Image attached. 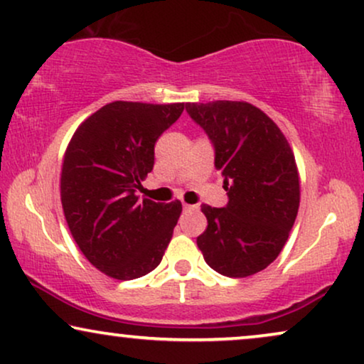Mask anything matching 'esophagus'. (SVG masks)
Listing matches in <instances>:
<instances>
[{"instance_id": "1", "label": "esophagus", "mask_w": 364, "mask_h": 364, "mask_svg": "<svg viewBox=\"0 0 364 364\" xmlns=\"http://www.w3.org/2000/svg\"><path fill=\"white\" fill-rule=\"evenodd\" d=\"M198 205H188V203H183V210L185 211H190V210H196Z\"/></svg>"}]
</instances>
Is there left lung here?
<instances>
[{
	"label": "left lung",
	"instance_id": "8db88e82",
	"mask_svg": "<svg viewBox=\"0 0 364 364\" xmlns=\"http://www.w3.org/2000/svg\"><path fill=\"white\" fill-rule=\"evenodd\" d=\"M208 134L215 168L225 178V208L201 205L208 227L196 238L211 269L248 277L277 259L299 211L296 158L277 124L243 100L186 104Z\"/></svg>",
	"mask_w": 364,
	"mask_h": 364
}]
</instances>
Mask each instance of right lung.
<instances>
[{
  "label": "right lung",
  "mask_w": 364,
  "mask_h": 364,
  "mask_svg": "<svg viewBox=\"0 0 364 364\" xmlns=\"http://www.w3.org/2000/svg\"><path fill=\"white\" fill-rule=\"evenodd\" d=\"M185 102L116 100L85 119L63 156L60 196L70 233L95 269L132 280L159 265L181 215V201L136 195L153 171L154 144Z\"/></svg>",
  "instance_id": "1"
}]
</instances>
